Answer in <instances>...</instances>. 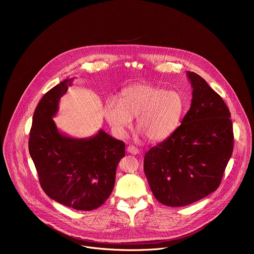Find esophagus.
Returning a JSON list of instances; mask_svg holds the SVG:
<instances>
[{"label":"esophagus","mask_w":254,"mask_h":254,"mask_svg":"<svg viewBox=\"0 0 254 254\" xmlns=\"http://www.w3.org/2000/svg\"><path fill=\"white\" fill-rule=\"evenodd\" d=\"M127 151L129 153H132V154H138L139 153V149L136 146H134V145H129L127 147Z\"/></svg>","instance_id":"obj_1"}]
</instances>
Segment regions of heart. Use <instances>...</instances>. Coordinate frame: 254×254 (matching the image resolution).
Wrapping results in <instances>:
<instances>
[{"label": "heart", "instance_id": "b5f03b06", "mask_svg": "<svg viewBox=\"0 0 254 254\" xmlns=\"http://www.w3.org/2000/svg\"><path fill=\"white\" fill-rule=\"evenodd\" d=\"M186 108V100L178 91L136 84L123 89L119 100L109 98L104 104L103 113L117 137H126L136 117L138 133L157 142L166 139L177 129Z\"/></svg>", "mask_w": 254, "mask_h": 254}]
</instances>
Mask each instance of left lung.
<instances>
[{"label":"left lung","instance_id":"8db88e82","mask_svg":"<svg viewBox=\"0 0 254 254\" xmlns=\"http://www.w3.org/2000/svg\"><path fill=\"white\" fill-rule=\"evenodd\" d=\"M190 108L181 125L145 155L144 170L154 197L178 207L217 190L234 147L231 113L217 93L194 72Z\"/></svg>","mask_w":254,"mask_h":254}]
</instances>
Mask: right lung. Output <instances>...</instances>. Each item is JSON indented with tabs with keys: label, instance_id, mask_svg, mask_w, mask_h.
I'll return each instance as SVG.
<instances>
[{
	"label": "right lung",
	"instance_id": "add662e5",
	"mask_svg": "<svg viewBox=\"0 0 254 254\" xmlns=\"http://www.w3.org/2000/svg\"><path fill=\"white\" fill-rule=\"evenodd\" d=\"M73 80L63 81L44 95L33 114L28 146L47 195L76 210L90 211L109 198L125 144L103 129L81 139L59 131L53 118Z\"/></svg>",
	"mask_w": 254,
	"mask_h": 254
}]
</instances>
